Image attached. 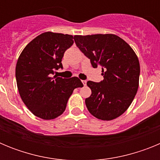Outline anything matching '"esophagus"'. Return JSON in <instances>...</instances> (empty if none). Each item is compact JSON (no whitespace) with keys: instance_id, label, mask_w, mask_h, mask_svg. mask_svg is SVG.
Instances as JSON below:
<instances>
[{"instance_id":"1","label":"esophagus","mask_w":160,"mask_h":160,"mask_svg":"<svg viewBox=\"0 0 160 160\" xmlns=\"http://www.w3.org/2000/svg\"><path fill=\"white\" fill-rule=\"evenodd\" d=\"M82 84L84 85V87H86V86H87V81H86V80H82Z\"/></svg>"}]
</instances>
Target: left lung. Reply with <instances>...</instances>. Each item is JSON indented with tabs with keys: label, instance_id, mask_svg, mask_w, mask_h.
<instances>
[{
	"label": "left lung",
	"instance_id": "left-lung-1",
	"mask_svg": "<svg viewBox=\"0 0 160 160\" xmlns=\"http://www.w3.org/2000/svg\"><path fill=\"white\" fill-rule=\"evenodd\" d=\"M74 42L93 67H102V81L87 83L91 90L85 101L89 112L104 121L118 118L128 110L138 90L140 66L136 53L112 33L75 35Z\"/></svg>",
	"mask_w": 160,
	"mask_h": 160
}]
</instances>
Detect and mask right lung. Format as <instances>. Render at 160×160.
Listing matches in <instances>:
<instances>
[{
	"mask_svg": "<svg viewBox=\"0 0 160 160\" xmlns=\"http://www.w3.org/2000/svg\"><path fill=\"white\" fill-rule=\"evenodd\" d=\"M73 35L45 32L24 48L16 65V80L25 105L38 118L50 120L66 110L68 99L83 84L78 77H51L62 68L65 51L73 43Z\"/></svg>",
	"mask_w": 160,
	"mask_h": 160,
	"instance_id": "1",
	"label": "right lung"
}]
</instances>
